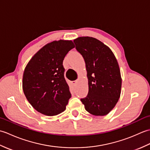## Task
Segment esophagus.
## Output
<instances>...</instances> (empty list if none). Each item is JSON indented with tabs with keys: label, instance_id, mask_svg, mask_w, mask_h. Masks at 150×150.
Masks as SVG:
<instances>
[{
	"label": "esophagus",
	"instance_id": "obj_1",
	"mask_svg": "<svg viewBox=\"0 0 150 150\" xmlns=\"http://www.w3.org/2000/svg\"><path fill=\"white\" fill-rule=\"evenodd\" d=\"M77 83V81L76 80V81H72V84H74V85H75Z\"/></svg>",
	"mask_w": 150,
	"mask_h": 150
}]
</instances>
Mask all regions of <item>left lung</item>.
<instances>
[{
    "mask_svg": "<svg viewBox=\"0 0 150 150\" xmlns=\"http://www.w3.org/2000/svg\"><path fill=\"white\" fill-rule=\"evenodd\" d=\"M73 42L84 59L88 79V95L81 100L90 113L106 115L120 95L122 79L117 60L112 51L95 38L81 37Z\"/></svg>",
    "mask_w": 150,
    "mask_h": 150,
    "instance_id": "obj_1",
    "label": "left lung"
}]
</instances>
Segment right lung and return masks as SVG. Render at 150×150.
<instances>
[{"label":"right lung","mask_w":150,"mask_h":150,"mask_svg":"<svg viewBox=\"0 0 150 150\" xmlns=\"http://www.w3.org/2000/svg\"><path fill=\"white\" fill-rule=\"evenodd\" d=\"M74 47L71 40L53 41L35 54L25 68L24 93L40 113L55 116L66 110L71 95L62 64L66 54Z\"/></svg>","instance_id":"obj_1"}]
</instances>
